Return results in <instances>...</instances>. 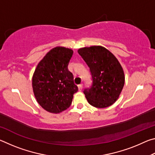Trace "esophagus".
<instances>
[{
  "label": "esophagus",
  "instance_id": "obj_1",
  "mask_svg": "<svg viewBox=\"0 0 155 155\" xmlns=\"http://www.w3.org/2000/svg\"><path fill=\"white\" fill-rule=\"evenodd\" d=\"M78 90L81 91L83 89V84H80V85H78Z\"/></svg>",
  "mask_w": 155,
  "mask_h": 155
}]
</instances>
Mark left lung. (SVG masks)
<instances>
[{
  "label": "left lung",
  "mask_w": 155,
  "mask_h": 155,
  "mask_svg": "<svg viewBox=\"0 0 155 155\" xmlns=\"http://www.w3.org/2000/svg\"><path fill=\"white\" fill-rule=\"evenodd\" d=\"M78 52L90 68L93 84L84 94L88 103L96 108H106L119 98L124 85L123 68L116 57L101 46L84 47Z\"/></svg>",
  "instance_id": "1"
}]
</instances>
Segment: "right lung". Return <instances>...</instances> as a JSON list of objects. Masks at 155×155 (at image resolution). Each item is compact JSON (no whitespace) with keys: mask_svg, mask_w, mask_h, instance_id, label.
<instances>
[{"mask_svg":"<svg viewBox=\"0 0 155 155\" xmlns=\"http://www.w3.org/2000/svg\"><path fill=\"white\" fill-rule=\"evenodd\" d=\"M72 49L57 46L39 62L32 77V87L37 102L46 111L59 114L71 105L78 91L68 65Z\"/></svg>","mask_w":155,"mask_h":155,"instance_id":"1","label":"right lung"}]
</instances>
